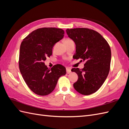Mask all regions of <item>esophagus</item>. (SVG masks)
<instances>
[{"label": "esophagus", "instance_id": "34e87169", "mask_svg": "<svg viewBox=\"0 0 129 129\" xmlns=\"http://www.w3.org/2000/svg\"><path fill=\"white\" fill-rule=\"evenodd\" d=\"M66 72H67V74H69L71 73V69L70 68H66Z\"/></svg>", "mask_w": 129, "mask_h": 129}]
</instances>
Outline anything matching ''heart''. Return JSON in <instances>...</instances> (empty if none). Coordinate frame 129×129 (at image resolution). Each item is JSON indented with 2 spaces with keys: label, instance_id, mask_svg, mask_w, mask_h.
Listing matches in <instances>:
<instances>
[{
  "label": "heart",
  "instance_id": "b5f03b06",
  "mask_svg": "<svg viewBox=\"0 0 129 129\" xmlns=\"http://www.w3.org/2000/svg\"><path fill=\"white\" fill-rule=\"evenodd\" d=\"M71 40H72L70 39H69V38H67V39H66L64 41H71Z\"/></svg>",
  "mask_w": 129,
  "mask_h": 129
}]
</instances>
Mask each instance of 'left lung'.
<instances>
[{
    "label": "left lung",
    "mask_w": 129,
    "mask_h": 129,
    "mask_svg": "<svg viewBox=\"0 0 129 129\" xmlns=\"http://www.w3.org/2000/svg\"><path fill=\"white\" fill-rule=\"evenodd\" d=\"M69 38L76 45L75 59L84 62L83 69L73 68L78 80L74 88L81 94L89 95L102 86L108 75L111 53L106 40L96 31L86 28L67 29Z\"/></svg>",
    "instance_id": "8db88e82"
}]
</instances>
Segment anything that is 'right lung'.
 <instances>
[{"label": "right lung", "instance_id": "1", "mask_svg": "<svg viewBox=\"0 0 129 129\" xmlns=\"http://www.w3.org/2000/svg\"><path fill=\"white\" fill-rule=\"evenodd\" d=\"M61 28L45 27L33 31L22 41L19 53V67L26 84L33 92L46 96L55 89L57 81L66 75L61 64L49 69L45 64L47 57L52 54L54 45L63 38Z\"/></svg>", "mask_w": 129, "mask_h": 129}]
</instances>
